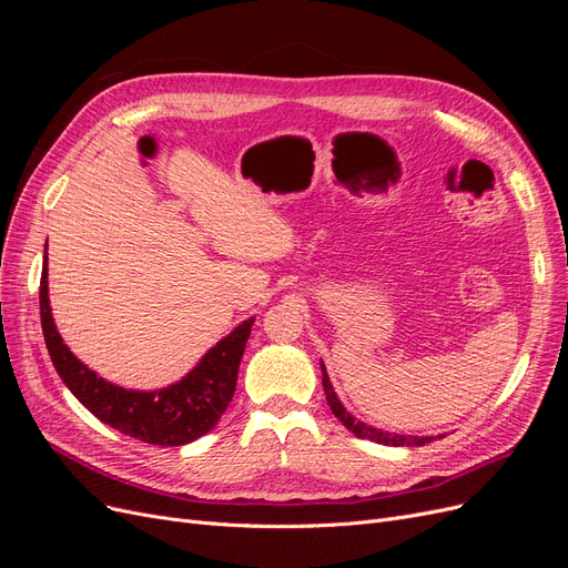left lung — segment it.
<instances>
[{"label": "left lung", "instance_id": "obj_1", "mask_svg": "<svg viewBox=\"0 0 568 568\" xmlns=\"http://www.w3.org/2000/svg\"><path fill=\"white\" fill-rule=\"evenodd\" d=\"M322 386H324V393H326V403H329L334 417L348 428V432H353L357 438H367V440H374V443H382V445H393V448H412V445H426L432 443L436 438H445L443 434L440 436H405V434H390V432H384V428H374L365 422L355 419L351 412L343 407V403L338 400V395L329 382V374H326V367L322 365Z\"/></svg>", "mask_w": 568, "mask_h": 568}]
</instances>
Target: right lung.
I'll use <instances>...</instances> for the list:
<instances>
[{
    "mask_svg": "<svg viewBox=\"0 0 568 568\" xmlns=\"http://www.w3.org/2000/svg\"><path fill=\"white\" fill-rule=\"evenodd\" d=\"M40 317L51 363L68 390L115 432L151 445H170V448L201 438L220 422L234 395L239 363H242L255 322V317H248L234 326L180 382L156 390H134L106 382L104 376L80 363L63 343L51 317L47 255L40 282Z\"/></svg>",
    "mask_w": 568,
    "mask_h": 568,
    "instance_id": "1",
    "label": "right lung"
}]
</instances>
